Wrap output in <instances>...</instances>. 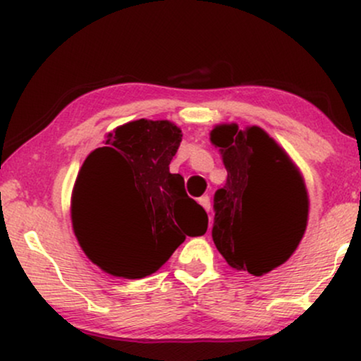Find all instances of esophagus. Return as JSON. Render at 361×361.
Here are the masks:
<instances>
[{
	"mask_svg": "<svg viewBox=\"0 0 361 361\" xmlns=\"http://www.w3.org/2000/svg\"><path fill=\"white\" fill-rule=\"evenodd\" d=\"M198 202H200V205L204 207L207 212H209V210H210V198H209V195H204V197H200V198H198Z\"/></svg>",
	"mask_w": 361,
	"mask_h": 361,
	"instance_id": "1",
	"label": "esophagus"
}]
</instances>
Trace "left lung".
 I'll return each mask as SVG.
<instances>
[{"label": "left lung", "instance_id": "1", "mask_svg": "<svg viewBox=\"0 0 361 361\" xmlns=\"http://www.w3.org/2000/svg\"><path fill=\"white\" fill-rule=\"evenodd\" d=\"M227 180L214 195L212 239L229 267L261 276L285 263L307 226L299 169L263 128L215 127Z\"/></svg>", "mask_w": 361, "mask_h": 361}]
</instances>
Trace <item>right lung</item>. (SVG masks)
I'll use <instances>...</instances> for the list:
<instances>
[{
	"label": "right lung",
	"mask_w": 361,
	"mask_h": 361,
	"mask_svg": "<svg viewBox=\"0 0 361 361\" xmlns=\"http://www.w3.org/2000/svg\"><path fill=\"white\" fill-rule=\"evenodd\" d=\"M106 146L82 163L73 192L74 234L94 264L114 276L144 279L159 270L186 235L205 234L209 217L186 195L169 163L181 130L168 120L140 118L115 128ZM123 214L119 234L99 235L97 217L106 208Z\"/></svg>",
	"instance_id": "obj_1"
}]
</instances>
